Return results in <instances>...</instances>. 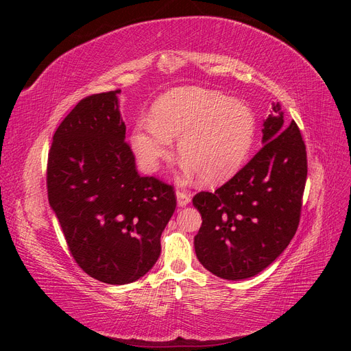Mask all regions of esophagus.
<instances>
[{"instance_id":"obj_1","label":"esophagus","mask_w":351,"mask_h":351,"mask_svg":"<svg viewBox=\"0 0 351 351\" xmlns=\"http://www.w3.org/2000/svg\"><path fill=\"white\" fill-rule=\"evenodd\" d=\"M192 200V193L187 192V190H177V204L178 206H186Z\"/></svg>"}]
</instances>
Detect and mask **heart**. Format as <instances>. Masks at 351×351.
Instances as JSON below:
<instances>
[{
    "label": "heart",
    "mask_w": 351,
    "mask_h": 351,
    "mask_svg": "<svg viewBox=\"0 0 351 351\" xmlns=\"http://www.w3.org/2000/svg\"><path fill=\"white\" fill-rule=\"evenodd\" d=\"M256 132L247 105L214 90L178 88L159 98L152 120L137 123L132 145L146 169L154 171L178 139L186 171L204 184H218L234 176L246 159Z\"/></svg>",
    "instance_id": "b5f03b06"
}]
</instances>
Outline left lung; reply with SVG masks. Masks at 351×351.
Masks as SVG:
<instances>
[{
  "mask_svg": "<svg viewBox=\"0 0 351 351\" xmlns=\"http://www.w3.org/2000/svg\"><path fill=\"white\" fill-rule=\"evenodd\" d=\"M263 121L262 149L214 193L200 192L195 237L199 262L219 278L239 281L277 259L300 222L307 177L306 145L294 121L285 127L280 104Z\"/></svg>",
  "mask_w": 351,
  "mask_h": 351,
  "instance_id": "left-lung-1",
  "label": "left lung"
}]
</instances>
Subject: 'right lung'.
I'll use <instances>...</instances> for the list:
<instances>
[{"label": "right lung", "mask_w": 351, "mask_h": 351, "mask_svg": "<svg viewBox=\"0 0 351 351\" xmlns=\"http://www.w3.org/2000/svg\"><path fill=\"white\" fill-rule=\"evenodd\" d=\"M120 92L90 95L69 112L47 167L48 200L71 256L92 278L114 285L154 267L177 205L173 186L137 173Z\"/></svg>", "instance_id": "1"}]
</instances>
